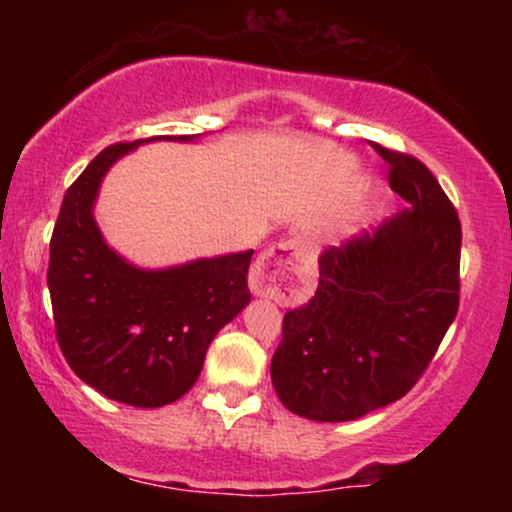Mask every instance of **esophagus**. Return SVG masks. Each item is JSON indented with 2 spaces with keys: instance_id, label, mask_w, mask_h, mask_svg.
I'll return each mask as SVG.
<instances>
[{
  "instance_id": "34e87169",
  "label": "esophagus",
  "mask_w": 512,
  "mask_h": 512,
  "mask_svg": "<svg viewBox=\"0 0 512 512\" xmlns=\"http://www.w3.org/2000/svg\"><path fill=\"white\" fill-rule=\"evenodd\" d=\"M308 250L303 238H291L262 252L250 269L252 293L264 298H284L291 293L298 267L308 257Z\"/></svg>"
}]
</instances>
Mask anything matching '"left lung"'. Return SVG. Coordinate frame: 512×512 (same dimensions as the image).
<instances>
[{
  "mask_svg": "<svg viewBox=\"0 0 512 512\" xmlns=\"http://www.w3.org/2000/svg\"><path fill=\"white\" fill-rule=\"evenodd\" d=\"M373 149L407 209L322 252L315 296L284 315L272 383L303 419L354 421L407 395L460 305L455 207L419 158Z\"/></svg>",
  "mask_w": 512,
  "mask_h": 512,
  "instance_id": "1",
  "label": "left lung"
}]
</instances>
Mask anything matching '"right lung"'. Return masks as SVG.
Segmentation results:
<instances>
[{
    "label": "right lung",
    "instance_id": "1",
    "mask_svg": "<svg viewBox=\"0 0 512 512\" xmlns=\"http://www.w3.org/2000/svg\"><path fill=\"white\" fill-rule=\"evenodd\" d=\"M156 139L103 149L62 199L50 240L55 334L69 368L115 402L154 409L197 383L211 339L250 303L252 250L170 269H139L105 245L98 187L120 156Z\"/></svg>",
    "mask_w": 512,
    "mask_h": 512
}]
</instances>
